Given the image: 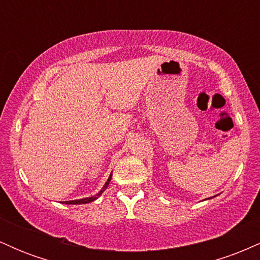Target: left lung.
<instances>
[{
  "label": "left lung",
  "instance_id": "8db88e82",
  "mask_svg": "<svg viewBox=\"0 0 260 260\" xmlns=\"http://www.w3.org/2000/svg\"><path fill=\"white\" fill-rule=\"evenodd\" d=\"M208 199H209V198H208Z\"/></svg>",
  "mask_w": 260,
  "mask_h": 260
}]
</instances>
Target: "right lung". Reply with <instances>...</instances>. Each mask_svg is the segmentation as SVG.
<instances>
[{"label":"right lung","mask_w":260,"mask_h":260,"mask_svg":"<svg viewBox=\"0 0 260 260\" xmlns=\"http://www.w3.org/2000/svg\"><path fill=\"white\" fill-rule=\"evenodd\" d=\"M111 177H112V172H111V175L109 176V178H107L106 183L104 184V187L101 188V189H100L99 192H98L96 194H95V196H91V197H86V198H83V199H76V201H67V202H63V204H86V203H90V202H94V201H96V199L99 198V197H100L101 194H103V193H104V190L106 189L107 186H109L110 181H111Z\"/></svg>","instance_id":"right-lung-1"}]
</instances>
